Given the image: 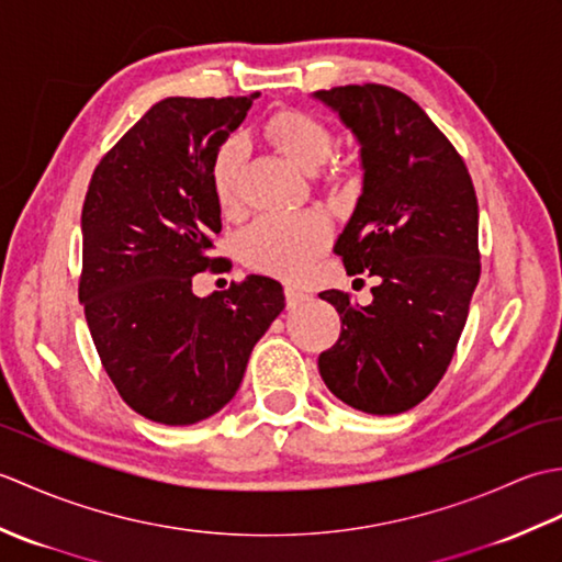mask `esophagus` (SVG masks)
<instances>
[{
  "label": "esophagus",
  "instance_id": "obj_1",
  "mask_svg": "<svg viewBox=\"0 0 562 562\" xmlns=\"http://www.w3.org/2000/svg\"><path fill=\"white\" fill-rule=\"evenodd\" d=\"M284 300H288L290 308H294V306H300L306 300V294L300 292V290H294V288H284Z\"/></svg>",
  "mask_w": 562,
  "mask_h": 562
}]
</instances>
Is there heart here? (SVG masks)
Wrapping results in <instances>:
<instances>
[{
    "instance_id": "obj_1",
    "label": "heart",
    "mask_w": 562,
    "mask_h": 562,
    "mask_svg": "<svg viewBox=\"0 0 562 562\" xmlns=\"http://www.w3.org/2000/svg\"><path fill=\"white\" fill-rule=\"evenodd\" d=\"M262 137L284 159L306 173L318 171L333 151V133L304 111H278L262 123ZM241 169V147L224 142L212 159V190L220 207L236 205V183ZM328 224L316 212H288L260 217L238 238V254L248 268L284 280H300L324 254Z\"/></svg>"
}]
</instances>
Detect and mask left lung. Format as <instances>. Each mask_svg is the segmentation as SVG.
Returning a JSON list of instances; mask_svg holds the SVG:
<instances>
[{
    "instance_id": "8db88e82",
    "label": "left lung",
    "mask_w": 562,
    "mask_h": 562,
    "mask_svg": "<svg viewBox=\"0 0 562 562\" xmlns=\"http://www.w3.org/2000/svg\"><path fill=\"white\" fill-rule=\"evenodd\" d=\"M314 99L360 145L362 195L333 250L348 274L376 278L367 306L318 294L342 321L318 372L357 411L405 413L445 376L465 326L481 278L479 200L459 151L405 93L352 83Z\"/></svg>"
}]
</instances>
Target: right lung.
I'll return each instance as SVG.
<instances>
[{
	"instance_id": "right-lung-1",
	"label": "right lung",
	"mask_w": 562,
	"mask_h": 562,
	"mask_svg": "<svg viewBox=\"0 0 562 562\" xmlns=\"http://www.w3.org/2000/svg\"><path fill=\"white\" fill-rule=\"evenodd\" d=\"M256 99L154 103L101 159L83 200L79 302L117 393L154 423L222 411L284 308L282 284L262 274L193 292L222 232L212 159Z\"/></svg>"
}]
</instances>
